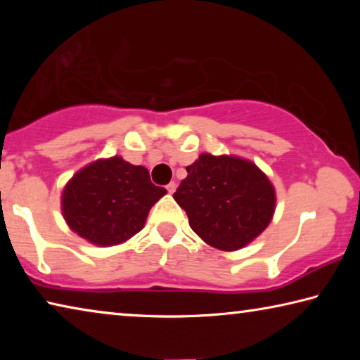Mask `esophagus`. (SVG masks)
<instances>
[{
	"mask_svg": "<svg viewBox=\"0 0 360 360\" xmlns=\"http://www.w3.org/2000/svg\"><path fill=\"white\" fill-rule=\"evenodd\" d=\"M176 182H169V184L167 186V191H168V193H174V191H176Z\"/></svg>",
	"mask_w": 360,
	"mask_h": 360,
	"instance_id": "esophagus-1",
	"label": "esophagus"
}]
</instances>
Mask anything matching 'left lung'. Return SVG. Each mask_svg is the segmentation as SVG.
<instances>
[{
  "mask_svg": "<svg viewBox=\"0 0 360 360\" xmlns=\"http://www.w3.org/2000/svg\"><path fill=\"white\" fill-rule=\"evenodd\" d=\"M173 198L192 230L221 251H238L271 222L276 191L254 162L238 155L200 154Z\"/></svg>",
  "mask_w": 360,
  "mask_h": 360,
  "instance_id": "left-lung-1",
  "label": "left lung"
}]
</instances>
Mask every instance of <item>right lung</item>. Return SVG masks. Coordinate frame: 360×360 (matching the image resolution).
<instances>
[{
    "instance_id": "obj_1",
    "label": "right lung",
    "mask_w": 360,
    "mask_h": 360,
    "mask_svg": "<svg viewBox=\"0 0 360 360\" xmlns=\"http://www.w3.org/2000/svg\"><path fill=\"white\" fill-rule=\"evenodd\" d=\"M165 193L152 184L148 168L114 155L72 174L60 202L65 222L76 235L90 245L109 248L141 231L150 208Z\"/></svg>"
}]
</instances>
